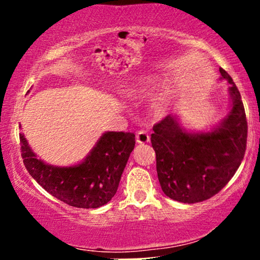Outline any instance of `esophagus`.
I'll return each instance as SVG.
<instances>
[{"mask_svg": "<svg viewBox=\"0 0 260 260\" xmlns=\"http://www.w3.org/2000/svg\"><path fill=\"white\" fill-rule=\"evenodd\" d=\"M136 139L138 144H145V143L150 142V137H149V134L145 132V131H139V132L137 133Z\"/></svg>", "mask_w": 260, "mask_h": 260, "instance_id": "obj_1", "label": "esophagus"}]
</instances>
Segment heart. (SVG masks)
Returning <instances> with one entry per match:
<instances>
[{
    "mask_svg": "<svg viewBox=\"0 0 260 260\" xmlns=\"http://www.w3.org/2000/svg\"><path fill=\"white\" fill-rule=\"evenodd\" d=\"M147 90H148L147 85H140V86H138V88L131 90L129 95H132V96H143V95L147 94ZM154 110H155V112L162 113L166 110L165 101H162V100L157 101V103L154 105Z\"/></svg>",
    "mask_w": 260,
    "mask_h": 260,
    "instance_id": "b5f03b06",
    "label": "heart"
}]
</instances>
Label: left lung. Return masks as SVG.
Listing matches in <instances>:
<instances>
[{
  "instance_id": "1",
  "label": "left lung",
  "mask_w": 260,
  "mask_h": 260,
  "mask_svg": "<svg viewBox=\"0 0 260 260\" xmlns=\"http://www.w3.org/2000/svg\"><path fill=\"white\" fill-rule=\"evenodd\" d=\"M230 111L207 132L188 131L177 115L153 127L151 145L162 192L174 201L193 204L219 193L240 168L247 144V120L241 94L226 71Z\"/></svg>"
}]
</instances>
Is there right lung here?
I'll return each mask as SVG.
<instances>
[{
  "mask_svg": "<svg viewBox=\"0 0 260 260\" xmlns=\"http://www.w3.org/2000/svg\"><path fill=\"white\" fill-rule=\"evenodd\" d=\"M19 139L23 162L31 177L55 198L84 209L100 208L111 201L136 145L134 133L105 132L84 160L55 166L39 159L24 134L20 133Z\"/></svg>",
  "mask_w": 260,
  "mask_h": 260,
  "instance_id": "right-lung-1",
  "label": "right lung"
}]
</instances>
